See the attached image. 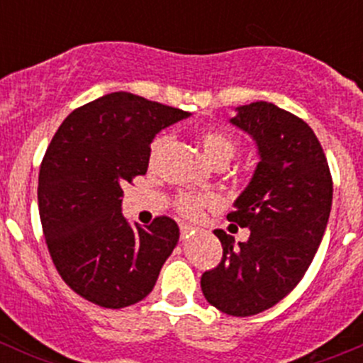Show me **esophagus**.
<instances>
[{
  "label": "esophagus",
  "instance_id": "34e87169",
  "mask_svg": "<svg viewBox=\"0 0 363 363\" xmlns=\"http://www.w3.org/2000/svg\"><path fill=\"white\" fill-rule=\"evenodd\" d=\"M200 230L196 228V226H191V225H182L181 226V235L184 237V239H188V237L195 235V233H199Z\"/></svg>",
  "mask_w": 363,
  "mask_h": 363
}]
</instances>
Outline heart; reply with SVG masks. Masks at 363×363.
<instances>
[{"mask_svg":"<svg viewBox=\"0 0 363 363\" xmlns=\"http://www.w3.org/2000/svg\"><path fill=\"white\" fill-rule=\"evenodd\" d=\"M168 144H170V138L167 135H161L152 142L151 151H149L151 164H155L161 158ZM200 145H202L205 156L212 164L228 163L235 152V142L228 135L218 130H203L200 133ZM218 203L219 200L216 195H195V193H184L175 202L177 211L186 218H199L205 207H216Z\"/></svg>","mask_w":363,"mask_h":363,"instance_id":"obj_1","label":"heart"}]
</instances>
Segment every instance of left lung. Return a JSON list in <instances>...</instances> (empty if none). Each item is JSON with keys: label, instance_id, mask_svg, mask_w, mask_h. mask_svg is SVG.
I'll use <instances>...</instances> for the list:
<instances>
[{"label": "left lung", "instance_id": "left-lung-1", "mask_svg": "<svg viewBox=\"0 0 363 363\" xmlns=\"http://www.w3.org/2000/svg\"><path fill=\"white\" fill-rule=\"evenodd\" d=\"M230 124L256 145L251 181L228 221L250 228L246 242L214 230L223 258L202 276L203 296L230 316L276 306L302 279L323 239L332 207V177L314 131L269 101L233 108Z\"/></svg>", "mask_w": 363, "mask_h": 363}]
</instances>
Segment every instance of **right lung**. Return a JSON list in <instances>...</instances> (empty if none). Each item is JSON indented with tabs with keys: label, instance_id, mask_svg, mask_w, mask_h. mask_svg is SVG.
I'll use <instances>...</instances> for the list:
<instances>
[{
	"label": "right lung",
	"instance_id": "right-lung-1",
	"mask_svg": "<svg viewBox=\"0 0 363 363\" xmlns=\"http://www.w3.org/2000/svg\"><path fill=\"white\" fill-rule=\"evenodd\" d=\"M189 116L119 91L73 111L54 135L40 167V219L57 272L89 302H140L177 246L174 219L124 218L123 186L147 172L156 135Z\"/></svg>",
	"mask_w": 363,
	"mask_h": 363
}]
</instances>
